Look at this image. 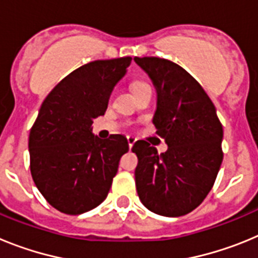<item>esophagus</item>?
<instances>
[{
	"label": "esophagus",
	"mask_w": 258,
	"mask_h": 258,
	"mask_svg": "<svg viewBox=\"0 0 258 258\" xmlns=\"http://www.w3.org/2000/svg\"><path fill=\"white\" fill-rule=\"evenodd\" d=\"M126 140H127V145H129V149H132V147H133V146H134V143H136V141H137L136 137L127 136Z\"/></svg>",
	"instance_id": "obj_1"
}]
</instances>
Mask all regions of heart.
I'll use <instances>...</instances> for the list:
<instances>
[{
    "mask_svg": "<svg viewBox=\"0 0 258 258\" xmlns=\"http://www.w3.org/2000/svg\"><path fill=\"white\" fill-rule=\"evenodd\" d=\"M138 85H143V84H138ZM138 85H136V86H138Z\"/></svg>",
    "mask_w": 258,
    "mask_h": 258,
    "instance_id": "heart-1",
    "label": "heart"
}]
</instances>
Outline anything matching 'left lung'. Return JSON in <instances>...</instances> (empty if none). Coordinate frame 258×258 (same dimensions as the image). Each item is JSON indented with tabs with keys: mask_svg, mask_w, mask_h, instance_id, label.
Wrapping results in <instances>:
<instances>
[{
	"mask_svg": "<svg viewBox=\"0 0 258 258\" xmlns=\"http://www.w3.org/2000/svg\"><path fill=\"white\" fill-rule=\"evenodd\" d=\"M156 90L152 122L168 150L157 154L147 141H137V192L149 211L179 217L202 204L222 163V125L204 89L187 71L156 56H136Z\"/></svg>",
	"mask_w": 258,
	"mask_h": 258,
	"instance_id": "left-lung-1",
	"label": "left lung"
}]
</instances>
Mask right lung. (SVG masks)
Listing matches in <instances>:
<instances>
[{
    "instance_id": "obj_1",
    "label": "right lung",
    "mask_w": 258,
    "mask_h": 258,
    "mask_svg": "<svg viewBox=\"0 0 258 258\" xmlns=\"http://www.w3.org/2000/svg\"><path fill=\"white\" fill-rule=\"evenodd\" d=\"M131 56L90 61L71 72L45 98L29 133L31 173L50 206L67 214L92 211L108 195L124 136L101 140L93 120L104 115L109 97L126 75Z\"/></svg>"
}]
</instances>
